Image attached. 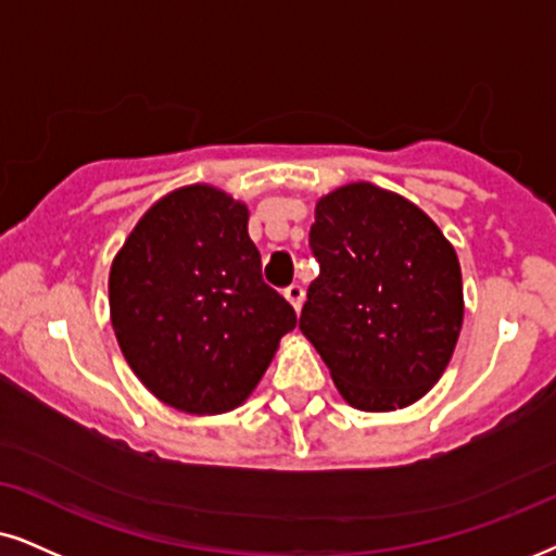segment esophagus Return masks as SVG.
Listing matches in <instances>:
<instances>
[{"instance_id":"1","label":"esophagus","mask_w":556,"mask_h":556,"mask_svg":"<svg viewBox=\"0 0 556 556\" xmlns=\"http://www.w3.org/2000/svg\"><path fill=\"white\" fill-rule=\"evenodd\" d=\"M285 298L290 300V305L294 307V313H300V307H302V300H305V290H302L300 285H290L285 290Z\"/></svg>"}]
</instances>
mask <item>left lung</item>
<instances>
[{"label": "left lung", "instance_id": "left-lung-1", "mask_svg": "<svg viewBox=\"0 0 556 556\" xmlns=\"http://www.w3.org/2000/svg\"><path fill=\"white\" fill-rule=\"evenodd\" d=\"M320 274L300 330L349 405H413L444 375L465 318L454 245L424 210L369 181L320 197L311 228Z\"/></svg>", "mask_w": 556, "mask_h": 556}]
</instances>
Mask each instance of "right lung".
Listing matches in <instances>:
<instances>
[{"label":"right lung","mask_w":556,"mask_h":556,"mask_svg":"<svg viewBox=\"0 0 556 556\" xmlns=\"http://www.w3.org/2000/svg\"><path fill=\"white\" fill-rule=\"evenodd\" d=\"M110 318L140 382L194 416L241 405L298 326L262 279L249 210L210 185L181 187L140 217L112 262Z\"/></svg>","instance_id":"1"}]
</instances>
